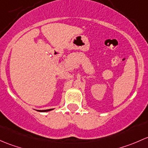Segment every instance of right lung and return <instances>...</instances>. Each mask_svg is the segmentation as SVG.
<instances>
[{
  "mask_svg": "<svg viewBox=\"0 0 148 148\" xmlns=\"http://www.w3.org/2000/svg\"><path fill=\"white\" fill-rule=\"evenodd\" d=\"M53 109H48V110H37V111H38V112H48V111L50 110H52Z\"/></svg>",
  "mask_w": 148,
  "mask_h": 148,
  "instance_id": "add662e5",
  "label": "right lung"
}]
</instances>
